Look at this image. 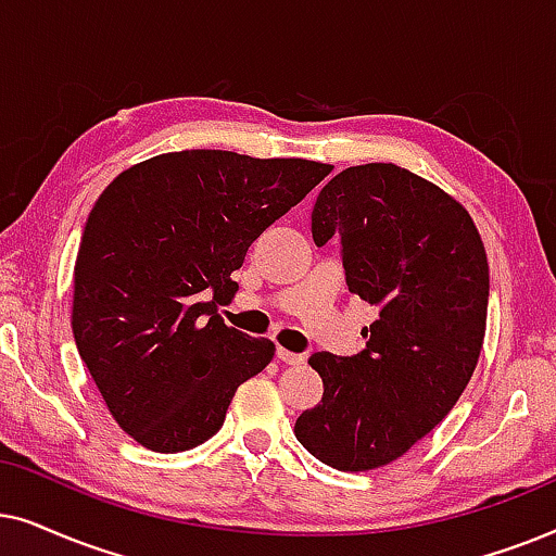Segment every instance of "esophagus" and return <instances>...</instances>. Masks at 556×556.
<instances>
[{
    "label": "esophagus",
    "mask_w": 556,
    "mask_h": 556,
    "mask_svg": "<svg viewBox=\"0 0 556 556\" xmlns=\"http://www.w3.org/2000/svg\"><path fill=\"white\" fill-rule=\"evenodd\" d=\"M277 358L282 361V364H290V366H300V364H305V355H302V353H292V351H287V348H277Z\"/></svg>",
    "instance_id": "esophagus-1"
}]
</instances>
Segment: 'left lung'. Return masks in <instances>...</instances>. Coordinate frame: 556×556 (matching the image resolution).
Returning <instances> with one entry per match:
<instances>
[{
	"label": "left lung",
	"mask_w": 556,
	"mask_h": 556,
	"mask_svg": "<svg viewBox=\"0 0 556 556\" xmlns=\"http://www.w3.org/2000/svg\"><path fill=\"white\" fill-rule=\"evenodd\" d=\"M340 239L345 285L379 309L355 355L313 353L323 402L294 421L338 470H374L434 429L468 387L485 336L488 258L468 211L409 169L371 162L325 185L313 239Z\"/></svg>",
	"instance_id": "1"
}]
</instances>
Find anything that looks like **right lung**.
<instances>
[{
    "mask_svg": "<svg viewBox=\"0 0 556 556\" xmlns=\"http://www.w3.org/2000/svg\"><path fill=\"white\" fill-rule=\"evenodd\" d=\"M330 165L224 150L160 154L96 201L73 269V338L111 417L154 453H182L224 427L274 343L216 315L251 243Z\"/></svg>",
    "mask_w": 556,
    "mask_h": 556,
    "instance_id": "1",
    "label": "right lung"
}]
</instances>
